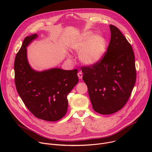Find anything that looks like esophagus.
Returning a JSON list of instances; mask_svg holds the SVG:
<instances>
[{"label": "esophagus", "mask_w": 152, "mask_h": 152, "mask_svg": "<svg viewBox=\"0 0 152 152\" xmlns=\"http://www.w3.org/2000/svg\"><path fill=\"white\" fill-rule=\"evenodd\" d=\"M77 76H78L79 78L80 79H81L82 78V76H83V75H82V72H78V73H77Z\"/></svg>", "instance_id": "1"}]
</instances>
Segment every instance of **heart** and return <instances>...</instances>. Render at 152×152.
Segmentation results:
<instances>
[{
    "label": "heart",
    "mask_w": 152,
    "mask_h": 152,
    "mask_svg": "<svg viewBox=\"0 0 152 152\" xmlns=\"http://www.w3.org/2000/svg\"><path fill=\"white\" fill-rule=\"evenodd\" d=\"M105 46V39L102 36H93L91 34H87L83 39L77 43L75 49L80 52V61L85 64L91 65L100 60L104 53Z\"/></svg>",
    "instance_id": "b5f03b06"
}]
</instances>
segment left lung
<instances>
[{"label":"left lung","instance_id":"8db88e82","mask_svg":"<svg viewBox=\"0 0 152 152\" xmlns=\"http://www.w3.org/2000/svg\"><path fill=\"white\" fill-rule=\"evenodd\" d=\"M107 51L95 64L80 67L94 110L103 115L123 108L136 82L135 55L131 45L116 26L110 25Z\"/></svg>","mask_w":152,"mask_h":152}]
</instances>
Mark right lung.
I'll list each match as a JSON object with an SVG mask.
<instances>
[{"instance_id":"1","label":"right lung","mask_w":152,"mask_h":152,"mask_svg":"<svg viewBox=\"0 0 152 152\" xmlns=\"http://www.w3.org/2000/svg\"><path fill=\"white\" fill-rule=\"evenodd\" d=\"M37 37V34L26 37L15 56V86L21 100L35 117L55 121L67 111V96L79 81L77 70L53 69L41 72L32 70L28 62L26 47Z\"/></svg>"}]
</instances>
